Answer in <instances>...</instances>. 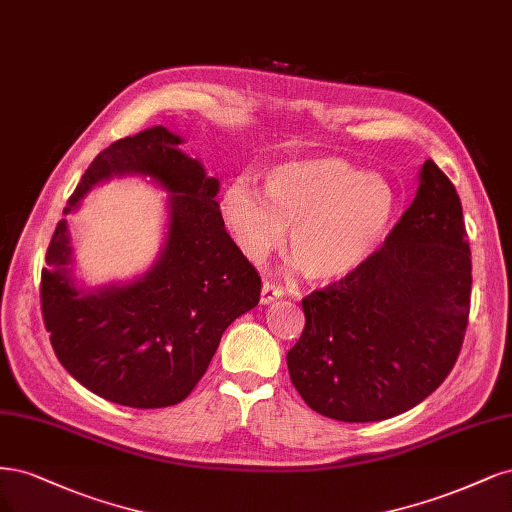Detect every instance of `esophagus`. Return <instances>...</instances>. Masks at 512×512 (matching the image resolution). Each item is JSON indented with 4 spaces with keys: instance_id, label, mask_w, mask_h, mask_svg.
<instances>
[{
    "instance_id": "1",
    "label": "esophagus",
    "mask_w": 512,
    "mask_h": 512,
    "mask_svg": "<svg viewBox=\"0 0 512 512\" xmlns=\"http://www.w3.org/2000/svg\"><path fill=\"white\" fill-rule=\"evenodd\" d=\"M283 287H278L274 283H270V280H266L261 287V304H272L274 300H280L283 298Z\"/></svg>"
}]
</instances>
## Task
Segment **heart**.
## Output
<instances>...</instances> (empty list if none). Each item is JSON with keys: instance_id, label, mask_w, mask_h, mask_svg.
<instances>
[{"instance_id": "1", "label": "heart", "mask_w": 512, "mask_h": 512, "mask_svg": "<svg viewBox=\"0 0 512 512\" xmlns=\"http://www.w3.org/2000/svg\"><path fill=\"white\" fill-rule=\"evenodd\" d=\"M261 190L236 178L223 193V219L240 251L251 261L266 259L291 227V251L315 280H336L364 266L398 210L387 178L340 157L280 163L263 176Z\"/></svg>"}]
</instances>
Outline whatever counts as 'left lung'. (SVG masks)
Wrapping results in <instances>:
<instances>
[{"label":"left lung","instance_id":"8db88e82","mask_svg":"<svg viewBox=\"0 0 512 512\" xmlns=\"http://www.w3.org/2000/svg\"><path fill=\"white\" fill-rule=\"evenodd\" d=\"M472 259L459 195L432 159L402 219L361 268L302 300L287 353L293 387L319 415L383 421L434 393L464 342Z\"/></svg>","mask_w":512,"mask_h":512}]
</instances>
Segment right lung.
<instances>
[{
	"label": "right lung",
	"mask_w": 512,
	"mask_h": 512,
	"mask_svg": "<svg viewBox=\"0 0 512 512\" xmlns=\"http://www.w3.org/2000/svg\"><path fill=\"white\" fill-rule=\"evenodd\" d=\"M166 127L112 142L93 159L65 214L112 176H151L168 195V236L151 270L125 285L82 289L61 219L46 251L40 302L61 366L100 398L131 408L183 402L225 329L259 304L261 278L225 232L219 180Z\"/></svg>",
	"instance_id": "obj_1"
}]
</instances>
